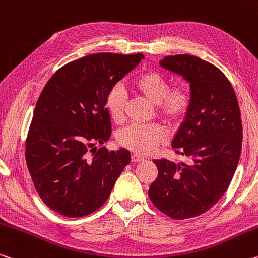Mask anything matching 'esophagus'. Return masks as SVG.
Listing matches in <instances>:
<instances>
[{"label":"esophagus","mask_w":258,"mask_h":258,"mask_svg":"<svg viewBox=\"0 0 258 258\" xmlns=\"http://www.w3.org/2000/svg\"><path fill=\"white\" fill-rule=\"evenodd\" d=\"M131 159H132V162H134V163H139V162L144 161V158H142L141 156H139V155H137V154H133Z\"/></svg>","instance_id":"1"}]
</instances>
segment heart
Here are the masks:
<instances>
[{
  "instance_id": "b5f03b06",
  "label": "heart",
  "mask_w": 258,
  "mask_h": 258,
  "mask_svg": "<svg viewBox=\"0 0 258 258\" xmlns=\"http://www.w3.org/2000/svg\"><path fill=\"white\" fill-rule=\"evenodd\" d=\"M132 87L151 104L156 105L157 113L169 122L181 120L189 110V92L182 86L169 89L167 80L157 72L141 73L133 79ZM105 105L112 119L117 121L121 119L125 107V93L119 85L110 89ZM117 140L120 146L138 154H148L165 140V132L156 125L131 124L119 131Z\"/></svg>"
}]
</instances>
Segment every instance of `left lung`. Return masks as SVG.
Wrapping results in <instances>:
<instances>
[{
    "label": "left lung",
    "instance_id": "8db88e82",
    "mask_svg": "<svg viewBox=\"0 0 258 258\" xmlns=\"http://www.w3.org/2000/svg\"><path fill=\"white\" fill-rule=\"evenodd\" d=\"M159 65L189 84L190 107L171 145L189 163L154 161L158 175L148 195L171 218L196 217L218 202L238 166L242 146L239 103L224 73L199 57L166 56Z\"/></svg>",
    "mask_w": 258,
    "mask_h": 258
}]
</instances>
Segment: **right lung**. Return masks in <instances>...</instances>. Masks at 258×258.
Returning a JSON list of instances; mask_svg holds the SVG:
<instances>
[{
	"instance_id": "1",
	"label": "right lung",
	"mask_w": 258,
	"mask_h": 258,
	"mask_svg": "<svg viewBox=\"0 0 258 258\" xmlns=\"http://www.w3.org/2000/svg\"><path fill=\"white\" fill-rule=\"evenodd\" d=\"M144 58L142 54L88 55L64 65L44 86L25 157L35 189L51 210L72 218L92 214L130 164L131 153L124 148L94 147L92 157L89 148L109 140L108 93Z\"/></svg>"
}]
</instances>
